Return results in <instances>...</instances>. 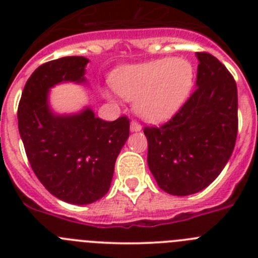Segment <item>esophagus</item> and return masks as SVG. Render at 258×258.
Here are the masks:
<instances>
[{
    "instance_id": "1",
    "label": "esophagus",
    "mask_w": 258,
    "mask_h": 258,
    "mask_svg": "<svg viewBox=\"0 0 258 258\" xmlns=\"http://www.w3.org/2000/svg\"><path fill=\"white\" fill-rule=\"evenodd\" d=\"M141 129H142V126H141V124L137 120H133V121L131 122V131L132 132H140Z\"/></svg>"
}]
</instances>
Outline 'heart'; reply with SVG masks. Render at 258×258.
I'll use <instances>...</instances> for the list:
<instances>
[{
    "label": "heart",
    "instance_id": "heart-1",
    "mask_svg": "<svg viewBox=\"0 0 258 258\" xmlns=\"http://www.w3.org/2000/svg\"><path fill=\"white\" fill-rule=\"evenodd\" d=\"M195 70L183 58H163L117 70L112 86L126 99H136L137 113L149 121L174 115L194 86Z\"/></svg>",
    "mask_w": 258,
    "mask_h": 258
}]
</instances>
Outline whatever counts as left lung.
<instances>
[{
  "label": "left lung",
  "instance_id": "obj_1",
  "mask_svg": "<svg viewBox=\"0 0 258 258\" xmlns=\"http://www.w3.org/2000/svg\"><path fill=\"white\" fill-rule=\"evenodd\" d=\"M197 86L178 112L160 126H145L147 163L161 190L186 197L222 172L238 136V89L216 56L197 52Z\"/></svg>",
  "mask_w": 258,
  "mask_h": 258
}]
</instances>
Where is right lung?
I'll return each mask as SVG.
<instances>
[{
  "instance_id": "right-lung-1",
  "label": "right lung",
  "mask_w": 258,
  "mask_h": 258,
  "mask_svg": "<svg viewBox=\"0 0 258 258\" xmlns=\"http://www.w3.org/2000/svg\"><path fill=\"white\" fill-rule=\"evenodd\" d=\"M84 56H64L41 64L23 89L18 126L36 177L50 194L71 204L103 198L115 161L129 137V118L103 121L86 108L79 115L56 116L47 93L61 81H85Z\"/></svg>"
}]
</instances>
